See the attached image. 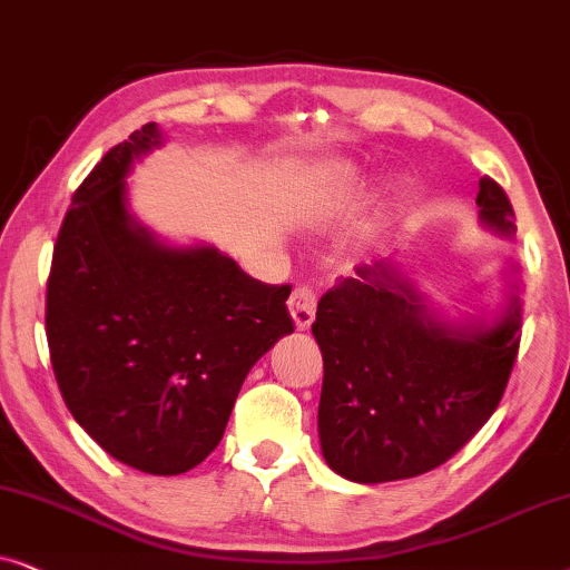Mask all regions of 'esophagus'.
<instances>
[{"instance_id":"34e87169","label":"esophagus","mask_w":570,"mask_h":570,"mask_svg":"<svg viewBox=\"0 0 570 570\" xmlns=\"http://www.w3.org/2000/svg\"><path fill=\"white\" fill-rule=\"evenodd\" d=\"M315 307H317V294L309 284L294 286L289 297V309L297 328H309V323L315 321Z\"/></svg>"}]
</instances>
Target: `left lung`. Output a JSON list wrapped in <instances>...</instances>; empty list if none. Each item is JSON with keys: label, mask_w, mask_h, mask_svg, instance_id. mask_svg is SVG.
<instances>
[{"label": "left lung", "mask_w": 570, "mask_h": 570, "mask_svg": "<svg viewBox=\"0 0 570 570\" xmlns=\"http://www.w3.org/2000/svg\"><path fill=\"white\" fill-rule=\"evenodd\" d=\"M476 206L513 234V206L495 179H480ZM313 333L325 367V461L352 482H396L445 464L495 412L519 354L521 307L513 297L492 328H449L391 265L375 263L323 294Z\"/></svg>", "instance_id": "1"}]
</instances>
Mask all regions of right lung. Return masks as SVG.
I'll return each instance as SVG.
<instances>
[{"instance_id":"1","label":"right lung","mask_w":570,"mask_h":570,"mask_svg":"<svg viewBox=\"0 0 570 570\" xmlns=\"http://www.w3.org/2000/svg\"><path fill=\"white\" fill-rule=\"evenodd\" d=\"M161 142L148 121L75 189L47 284V338L70 414L146 474H181L222 443L249 367L294 331L289 284L214 247L171 249L130 224L125 174Z\"/></svg>"}]
</instances>
